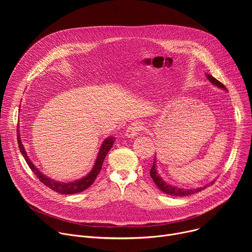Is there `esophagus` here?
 <instances>
[{"label": "esophagus", "mask_w": 252, "mask_h": 252, "mask_svg": "<svg viewBox=\"0 0 252 252\" xmlns=\"http://www.w3.org/2000/svg\"><path fill=\"white\" fill-rule=\"evenodd\" d=\"M143 128H145V126L143 124L136 122V123H132L130 124L126 130V136L128 138H133L135 135H137Z\"/></svg>", "instance_id": "34e87169"}]
</instances>
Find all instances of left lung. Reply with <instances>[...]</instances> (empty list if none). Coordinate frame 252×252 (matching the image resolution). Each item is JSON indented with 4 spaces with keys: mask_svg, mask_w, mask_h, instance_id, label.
Listing matches in <instances>:
<instances>
[{
    "mask_svg": "<svg viewBox=\"0 0 252 252\" xmlns=\"http://www.w3.org/2000/svg\"><path fill=\"white\" fill-rule=\"evenodd\" d=\"M208 81H210L211 84L218 86L219 88H221L223 90H226V88L224 87L223 84H221L220 81H218L215 78H213L212 76L210 75H206ZM151 176L153 178V181L155 182V184L158 186V188L167 193V194H170V195H174V196H186V195H189V194H193L195 192H198V191H201L202 189H204L206 187H203V188H199V189H177L175 187H172L170 185H167L165 182H163L161 177L159 176V174H158L157 172V169H156V158H155V161H154V164H153V167L151 168ZM213 183V182H212ZM211 183V184H212Z\"/></svg>",
    "mask_w": 252,
    "mask_h": 252,
    "instance_id": "left-lung-1",
    "label": "left lung"
}]
</instances>
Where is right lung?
I'll return each instance as SVG.
<instances>
[{
    "instance_id": "add662e5",
    "label": "right lung",
    "mask_w": 252,
    "mask_h": 252,
    "mask_svg": "<svg viewBox=\"0 0 252 252\" xmlns=\"http://www.w3.org/2000/svg\"><path fill=\"white\" fill-rule=\"evenodd\" d=\"M17 134H18L17 138H18V143H19V149H20L23 157L25 158L28 165L30 166V168L32 170V172L35 174V176L40 179V182H42V184H44L46 187H48L52 190L57 191L62 194H74V193L82 192L85 189H87L88 188H90L93 185V183L94 182V179L96 178L97 174L99 173L101 166H102V162H103L107 153H109V151L112 149L114 142H115V137H113V136L107 137L103 140L93 169L85 177L78 179V181L71 182V183H60V182H56L55 179H52V178L46 176L33 165V163L30 160V158L27 156V153L24 149V146H23L21 137H20L19 129H18Z\"/></svg>"
}]
</instances>
